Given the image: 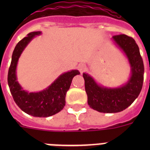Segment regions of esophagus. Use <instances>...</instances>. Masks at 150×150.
<instances>
[{"mask_svg":"<svg viewBox=\"0 0 150 150\" xmlns=\"http://www.w3.org/2000/svg\"><path fill=\"white\" fill-rule=\"evenodd\" d=\"M86 66L84 64H79V65H78V69L80 71V73H83L86 70Z\"/></svg>","mask_w":150,"mask_h":150,"instance_id":"esophagus-1","label":"esophagus"}]
</instances>
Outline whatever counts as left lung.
I'll return each mask as SVG.
<instances>
[{
	"label": "left lung",
	"instance_id": "8db88e82",
	"mask_svg": "<svg viewBox=\"0 0 150 150\" xmlns=\"http://www.w3.org/2000/svg\"><path fill=\"white\" fill-rule=\"evenodd\" d=\"M112 40L130 64L131 76L127 83L117 88H108L98 84L86 73L83 74L88 105L105 113L121 112L129 107L138 97L144 83V62L134 40L125 34L113 36Z\"/></svg>",
	"mask_w": 150,
	"mask_h": 150
}]
</instances>
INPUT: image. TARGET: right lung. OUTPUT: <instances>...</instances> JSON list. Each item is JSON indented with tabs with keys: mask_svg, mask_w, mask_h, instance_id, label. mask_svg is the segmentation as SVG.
<instances>
[{
	"mask_svg": "<svg viewBox=\"0 0 150 150\" xmlns=\"http://www.w3.org/2000/svg\"><path fill=\"white\" fill-rule=\"evenodd\" d=\"M40 31L29 33L17 43L13 50L8 71L7 82L14 101L27 114L35 117H48L60 112L65 105V96L74 76L80 73L77 70L63 73L50 86L38 92H28L17 81L16 67L21 54L30 41Z\"/></svg>",
	"mask_w": 150,
	"mask_h": 150,
	"instance_id": "right-lung-1",
	"label": "right lung"
}]
</instances>
